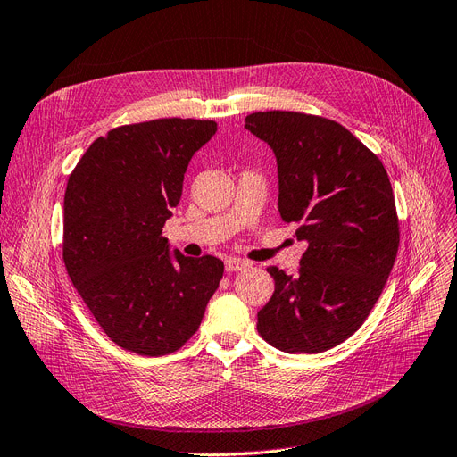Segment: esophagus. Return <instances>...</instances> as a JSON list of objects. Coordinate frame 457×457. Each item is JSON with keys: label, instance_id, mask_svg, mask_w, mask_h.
Returning <instances> with one entry per match:
<instances>
[{"label": "esophagus", "instance_id": "esophagus-1", "mask_svg": "<svg viewBox=\"0 0 457 457\" xmlns=\"http://www.w3.org/2000/svg\"><path fill=\"white\" fill-rule=\"evenodd\" d=\"M250 263L246 260H239V258H228L226 260V271H243L248 270Z\"/></svg>", "mask_w": 457, "mask_h": 457}]
</instances>
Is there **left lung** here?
<instances>
[{
  "mask_svg": "<svg viewBox=\"0 0 457 457\" xmlns=\"http://www.w3.org/2000/svg\"><path fill=\"white\" fill-rule=\"evenodd\" d=\"M245 129L277 159L278 212L307 243L298 275L268 268L271 300L258 332L285 353L345 342L372 312L399 250V218L381 161L340 123L298 112H256Z\"/></svg>",
  "mask_w": 457,
  "mask_h": 457,
  "instance_id": "left-lung-1",
  "label": "left lung"
}]
</instances>
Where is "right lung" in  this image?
<instances>
[{
  "instance_id": "1",
  "label": "right lung",
  "mask_w": 457,
  "mask_h": 457,
  "mask_svg": "<svg viewBox=\"0 0 457 457\" xmlns=\"http://www.w3.org/2000/svg\"><path fill=\"white\" fill-rule=\"evenodd\" d=\"M216 129L179 117L117 127L70 174L66 271L110 340L138 355L179 351L224 275L222 260L170 253L163 237L189 161Z\"/></svg>"
}]
</instances>
